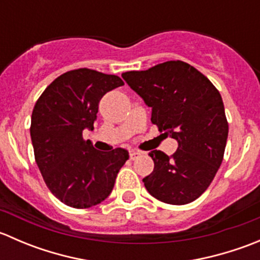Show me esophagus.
<instances>
[{"label":"esophagus","mask_w":260,"mask_h":260,"mask_svg":"<svg viewBox=\"0 0 260 260\" xmlns=\"http://www.w3.org/2000/svg\"><path fill=\"white\" fill-rule=\"evenodd\" d=\"M140 152L138 151H131V153H129V157H131V159H136L137 158L138 156H140Z\"/></svg>","instance_id":"1"}]
</instances>
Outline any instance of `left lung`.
Listing matches in <instances>:
<instances>
[{"mask_svg":"<svg viewBox=\"0 0 260 260\" xmlns=\"http://www.w3.org/2000/svg\"><path fill=\"white\" fill-rule=\"evenodd\" d=\"M122 77L151 107V122L159 132L179 142L171 156L157 149L149 153L154 169L143 179L147 191L171 205L192 203L210 186L224 158L229 124L219 90L181 60Z\"/></svg>","mask_w":260,"mask_h":260,"instance_id":"1","label":"left lung"}]
</instances>
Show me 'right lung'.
<instances>
[{"label":"right lung","instance_id":"right-lung-1","mask_svg":"<svg viewBox=\"0 0 260 260\" xmlns=\"http://www.w3.org/2000/svg\"><path fill=\"white\" fill-rule=\"evenodd\" d=\"M123 80L96 70H70L46 86L34 107L30 135L43 179L70 208L88 209L106 200L129 154L123 148L96 151L83 138L93 129L102 96Z\"/></svg>","mask_w":260,"mask_h":260}]
</instances>
